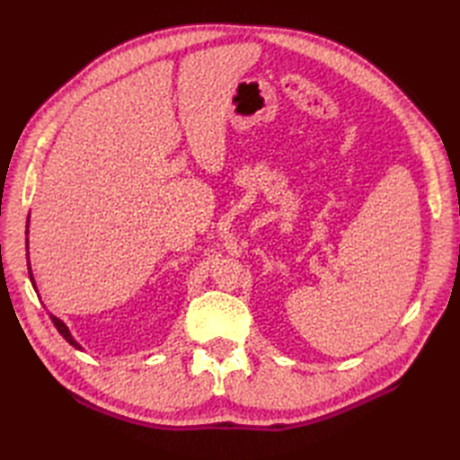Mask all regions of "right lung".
Listing matches in <instances>:
<instances>
[{
  "instance_id": "add662e5",
  "label": "right lung",
  "mask_w": 460,
  "mask_h": 460,
  "mask_svg": "<svg viewBox=\"0 0 460 460\" xmlns=\"http://www.w3.org/2000/svg\"><path fill=\"white\" fill-rule=\"evenodd\" d=\"M26 259H29V255H26ZM29 270H31V264H29ZM31 280H32V272H31ZM32 284H34V280H32ZM51 323L55 324V328L59 330V333H61V336H63V338H65L68 343H71L73 347H76V349H80V345H78V343L73 340L71 332H68V328H66V326L61 323V320H59L58 316H53V314H51Z\"/></svg>"
}]
</instances>
